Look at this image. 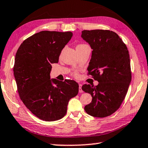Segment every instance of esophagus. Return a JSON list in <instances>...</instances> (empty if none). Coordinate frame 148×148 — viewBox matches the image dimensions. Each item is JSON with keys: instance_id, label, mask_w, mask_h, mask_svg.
<instances>
[{"instance_id": "esophagus-1", "label": "esophagus", "mask_w": 148, "mask_h": 148, "mask_svg": "<svg viewBox=\"0 0 148 148\" xmlns=\"http://www.w3.org/2000/svg\"><path fill=\"white\" fill-rule=\"evenodd\" d=\"M79 93H82L83 90H82V84H79Z\"/></svg>"}]
</instances>
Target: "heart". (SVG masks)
Returning a JSON list of instances; mask_svg holds the SVG:
<instances>
[{
  "label": "heart",
  "instance_id": "heart-1",
  "mask_svg": "<svg viewBox=\"0 0 148 148\" xmlns=\"http://www.w3.org/2000/svg\"><path fill=\"white\" fill-rule=\"evenodd\" d=\"M82 45H78V46H77V47H79V46H82Z\"/></svg>",
  "mask_w": 148,
  "mask_h": 148
}]
</instances>
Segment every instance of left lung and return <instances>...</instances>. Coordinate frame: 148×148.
I'll use <instances>...</instances> for the list:
<instances>
[{
    "mask_svg": "<svg viewBox=\"0 0 148 148\" xmlns=\"http://www.w3.org/2000/svg\"><path fill=\"white\" fill-rule=\"evenodd\" d=\"M81 37L92 49L88 70L99 82L82 87L92 97L84 109L92 116L106 117L120 107L127 93L132 78L128 51L121 37L109 30H84Z\"/></svg>",
    "mask_w": 148,
    "mask_h": 148,
    "instance_id": "8db88e82",
    "label": "left lung"
}]
</instances>
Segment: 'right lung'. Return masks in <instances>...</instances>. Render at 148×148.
Returning a JSON list of instances; mask_svg holds the SVG:
<instances>
[{"instance_id": "obj_1", "label": "right lung", "mask_w": 148, "mask_h": 148, "mask_svg": "<svg viewBox=\"0 0 148 148\" xmlns=\"http://www.w3.org/2000/svg\"><path fill=\"white\" fill-rule=\"evenodd\" d=\"M72 37L70 32L42 31L23 41L16 54L14 76L21 100L34 115L45 121L64 116L69 100L78 95L74 80L51 78V64Z\"/></svg>"}]
</instances>
